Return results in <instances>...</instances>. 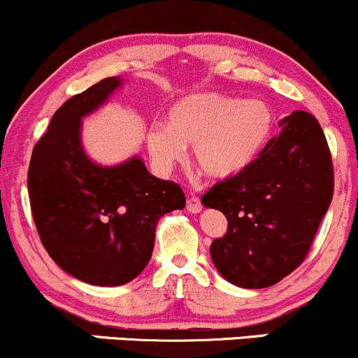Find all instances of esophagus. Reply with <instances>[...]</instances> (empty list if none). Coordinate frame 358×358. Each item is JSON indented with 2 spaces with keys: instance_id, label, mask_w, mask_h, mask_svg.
I'll return each mask as SVG.
<instances>
[{
  "instance_id": "obj_1",
  "label": "esophagus",
  "mask_w": 358,
  "mask_h": 358,
  "mask_svg": "<svg viewBox=\"0 0 358 358\" xmlns=\"http://www.w3.org/2000/svg\"><path fill=\"white\" fill-rule=\"evenodd\" d=\"M187 210L190 213H199L202 210V202H200L199 196H190L187 200Z\"/></svg>"
}]
</instances>
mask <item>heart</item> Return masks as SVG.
Returning <instances> with one entry per match:
<instances>
[{
	"instance_id": "1",
	"label": "heart",
	"mask_w": 358,
	"mask_h": 358,
	"mask_svg": "<svg viewBox=\"0 0 358 358\" xmlns=\"http://www.w3.org/2000/svg\"><path fill=\"white\" fill-rule=\"evenodd\" d=\"M274 110L266 101L190 94L168 113L166 124H153L146 133L148 153L162 171L173 168L193 146V159L205 175L229 180L256 162L274 129Z\"/></svg>"
}]
</instances>
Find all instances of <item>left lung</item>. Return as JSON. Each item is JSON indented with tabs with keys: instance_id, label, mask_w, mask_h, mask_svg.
<instances>
[{
	"instance_id": "8db88e82",
	"label": "left lung",
	"mask_w": 358,
	"mask_h": 358,
	"mask_svg": "<svg viewBox=\"0 0 358 358\" xmlns=\"http://www.w3.org/2000/svg\"><path fill=\"white\" fill-rule=\"evenodd\" d=\"M279 126L248 170L202 196L229 222L210 245L213 266L248 289L276 285L305 261L334 196L331 156L318 121L294 110Z\"/></svg>"
}]
</instances>
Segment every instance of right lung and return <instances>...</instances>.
Segmentation results:
<instances>
[{
    "mask_svg": "<svg viewBox=\"0 0 358 358\" xmlns=\"http://www.w3.org/2000/svg\"><path fill=\"white\" fill-rule=\"evenodd\" d=\"M122 84L121 77H108L64 102L28 168L31 213L48 256L92 286L138 278L153 254L158 220L185 207L180 185L151 175L139 155L101 165L85 153L82 119Z\"/></svg>",
    "mask_w": 358,
    "mask_h": 358,
    "instance_id": "add662e5",
    "label": "right lung"
}]
</instances>
